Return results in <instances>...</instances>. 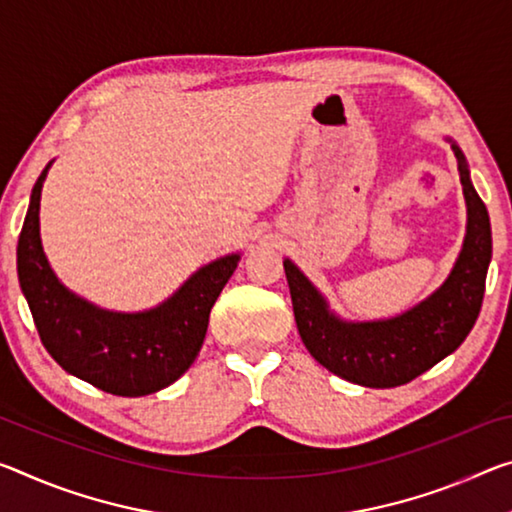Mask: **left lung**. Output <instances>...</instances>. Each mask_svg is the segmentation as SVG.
<instances>
[{
    "mask_svg": "<svg viewBox=\"0 0 512 512\" xmlns=\"http://www.w3.org/2000/svg\"><path fill=\"white\" fill-rule=\"evenodd\" d=\"M453 150L467 200V237L449 280L424 303L389 321L342 323L328 312L310 280L285 259L300 339L316 362L348 383L378 389L410 383L456 351L474 328L492 259V230L485 202L469 182L465 157L458 145Z\"/></svg>",
    "mask_w": 512,
    "mask_h": 512,
    "instance_id": "obj_1",
    "label": "left lung"
}]
</instances>
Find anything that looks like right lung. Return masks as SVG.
Segmentation results:
<instances>
[{
    "instance_id": "right-lung-1",
    "label": "right lung",
    "mask_w": 512,
    "mask_h": 512,
    "mask_svg": "<svg viewBox=\"0 0 512 512\" xmlns=\"http://www.w3.org/2000/svg\"><path fill=\"white\" fill-rule=\"evenodd\" d=\"M43 173L31 191L18 239V278L40 342L72 376L116 396H145L175 383L205 342L209 312L239 257L200 269L164 305L141 314L97 310L56 280L40 246L38 212Z\"/></svg>"
}]
</instances>
